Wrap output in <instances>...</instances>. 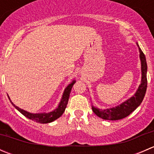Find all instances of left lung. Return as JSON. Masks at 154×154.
Here are the masks:
<instances>
[{
  "label": "left lung",
  "mask_w": 154,
  "mask_h": 154,
  "mask_svg": "<svg viewBox=\"0 0 154 154\" xmlns=\"http://www.w3.org/2000/svg\"><path fill=\"white\" fill-rule=\"evenodd\" d=\"M136 45L139 48V57H140L141 60V71H142L141 84L139 85L136 93L131 97L126 100L125 101L122 102L120 105H118L116 107L101 109L91 106L92 111L94 112V114H96V116H97L98 117L101 118L102 119L116 121L124 119V118L128 116L130 113L133 112L143 100L144 94L146 93V89H147V66L145 56L139 48V44L136 43Z\"/></svg>",
  "instance_id": "left-lung-1"
}]
</instances>
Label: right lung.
Masks as SVG:
<instances>
[{
  "label": "right lung",
  "mask_w": 154,
  "mask_h": 154,
  "mask_svg": "<svg viewBox=\"0 0 154 154\" xmlns=\"http://www.w3.org/2000/svg\"><path fill=\"white\" fill-rule=\"evenodd\" d=\"M76 80H74L71 82L70 84L68 85V86L65 88L64 92H63V96H62L61 100H60V103H59L58 106L53 111L50 112H42V113H31L29 112L25 111V110L19 108L17 106H15L12 101H11L10 97L8 96L9 99H10L11 103L12 104V106L15 107L17 110L20 112L22 115H24L25 117H27V119H30V120L34 121V122H37V123L40 124H48L51 123V122H54V121L57 120V119L60 117L63 114V112H65L66 106L68 104V98H69L70 93H71V88H72L73 85L75 83Z\"/></svg>",
  "instance_id": "add662e5"
}]
</instances>
